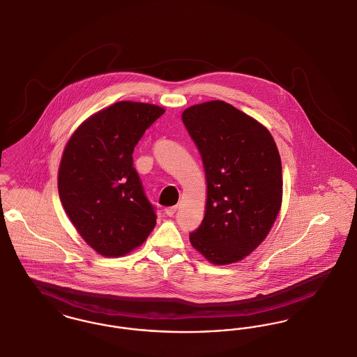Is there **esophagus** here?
<instances>
[{
    "label": "esophagus",
    "instance_id": "1",
    "mask_svg": "<svg viewBox=\"0 0 357 357\" xmlns=\"http://www.w3.org/2000/svg\"><path fill=\"white\" fill-rule=\"evenodd\" d=\"M176 211H177V206H168V208H165V213H167L168 216H173V215L176 213Z\"/></svg>",
    "mask_w": 357,
    "mask_h": 357
}]
</instances>
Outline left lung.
Masks as SVG:
<instances>
[{
  "mask_svg": "<svg viewBox=\"0 0 357 357\" xmlns=\"http://www.w3.org/2000/svg\"><path fill=\"white\" fill-rule=\"evenodd\" d=\"M183 122L206 170V213L189 234L213 264L242 261L267 236L282 203L277 145L258 121L223 100L192 106Z\"/></svg>",
  "mask_w": 357,
  "mask_h": 357,
  "instance_id": "left-lung-1",
  "label": "left lung"
}]
</instances>
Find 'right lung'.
Here are the masks:
<instances>
[{
  "label": "right lung",
  "instance_id": "add662e5",
  "mask_svg": "<svg viewBox=\"0 0 357 357\" xmlns=\"http://www.w3.org/2000/svg\"><path fill=\"white\" fill-rule=\"evenodd\" d=\"M165 110L116 102L84 121L70 138L59 168L60 202L77 232L103 257L141 245L155 225L132 151Z\"/></svg>",
  "mask_w": 357,
  "mask_h": 357
}]
</instances>
